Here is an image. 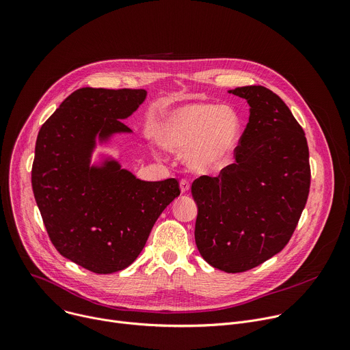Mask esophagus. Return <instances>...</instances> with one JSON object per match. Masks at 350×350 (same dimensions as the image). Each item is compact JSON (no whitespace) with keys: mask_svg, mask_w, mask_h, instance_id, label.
<instances>
[{"mask_svg":"<svg viewBox=\"0 0 350 350\" xmlns=\"http://www.w3.org/2000/svg\"><path fill=\"white\" fill-rule=\"evenodd\" d=\"M189 187H191V184H189L188 180L183 178V180L180 181V189H181L183 193H184V192H188V191H189Z\"/></svg>","mask_w":350,"mask_h":350,"instance_id":"34e87169","label":"esophagus"}]
</instances>
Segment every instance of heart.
Listing matches in <instances>:
<instances>
[{
  "mask_svg": "<svg viewBox=\"0 0 350 350\" xmlns=\"http://www.w3.org/2000/svg\"><path fill=\"white\" fill-rule=\"evenodd\" d=\"M242 120L230 107L195 103L166 112L155 138L169 151H185V162L198 172L220 173L234 163L242 141Z\"/></svg>",
  "mask_w": 350,
  "mask_h": 350,
  "instance_id": "1",
  "label": "heart"
}]
</instances>
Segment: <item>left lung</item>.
I'll list each match as a JSON object with an SVG mask.
<instances>
[{"label": "left lung", "mask_w": 350, "mask_h": 350, "mask_svg": "<svg viewBox=\"0 0 350 350\" xmlns=\"http://www.w3.org/2000/svg\"><path fill=\"white\" fill-rule=\"evenodd\" d=\"M249 105L235 163L192 183L195 243L226 273L251 270L288 243L310 188L305 133L282 99L263 85L228 90Z\"/></svg>", "instance_id": "obj_1"}]
</instances>
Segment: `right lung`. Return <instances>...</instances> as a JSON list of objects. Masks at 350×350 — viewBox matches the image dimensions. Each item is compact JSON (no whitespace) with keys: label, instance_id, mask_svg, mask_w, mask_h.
I'll return each instance as SVG.
<instances>
[{"label":"right lung","instance_id":"add662e5","mask_svg":"<svg viewBox=\"0 0 350 350\" xmlns=\"http://www.w3.org/2000/svg\"><path fill=\"white\" fill-rule=\"evenodd\" d=\"M145 90L84 87L72 92L41 126L31 185L57 251L96 274L129 267L161 213L180 195L178 181H144L96 144L133 133L122 120L145 101Z\"/></svg>","mask_w":350,"mask_h":350}]
</instances>
